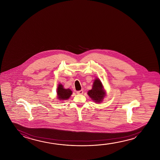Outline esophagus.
Here are the masks:
<instances>
[{
	"mask_svg": "<svg viewBox=\"0 0 160 160\" xmlns=\"http://www.w3.org/2000/svg\"><path fill=\"white\" fill-rule=\"evenodd\" d=\"M83 90H79V91H77L76 92V93L78 94H83Z\"/></svg>",
	"mask_w": 160,
	"mask_h": 160,
	"instance_id": "esophagus-1",
	"label": "esophagus"
}]
</instances>
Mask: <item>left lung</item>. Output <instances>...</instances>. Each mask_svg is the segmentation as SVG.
<instances>
[{"instance_id": "obj_1", "label": "left lung", "mask_w": 160, "mask_h": 160, "mask_svg": "<svg viewBox=\"0 0 160 160\" xmlns=\"http://www.w3.org/2000/svg\"><path fill=\"white\" fill-rule=\"evenodd\" d=\"M88 94L95 102H100L105 97V92L103 90L102 84L99 79L95 80L92 90Z\"/></svg>"}]
</instances>
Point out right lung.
<instances>
[{
  "label": "right lung",
  "instance_id": "right-lung-1",
  "mask_svg": "<svg viewBox=\"0 0 160 160\" xmlns=\"http://www.w3.org/2000/svg\"><path fill=\"white\" fill-rule=\"evenodd\" d=\"M58 98L60 100L68 99L72 94V91L70 89H65L63 88L62 85L59 84L57 89Z\"/></svg>",
  "mask_w": 160,
  "mask_h": 160
}]
</instances>
